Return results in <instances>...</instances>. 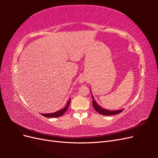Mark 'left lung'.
<instances>
[{
	"mask_svg": "<svg viewBox=\"0 0 158 158\" xmlns=\"http://www.w3.org/2000/svg\"><path fill=\"white\" fill-rule=\"evenodd\" d=\"M91 94H92V92H91ZM92 99H93L92 103H93L94 108L95 109V111L101 114H102V115H113V114H116L120 113L123 111V109L118 110V111L117 110V111H110V110L105 109L104 108H102V107L98 106V104L96 103V102H95L93 95H92Z\"/></svg>",
	"mask_w": 158,
	"mask_h": 158,
	"instance_id": "8db88e82",
	"label": "left lung"
}]
</instances>
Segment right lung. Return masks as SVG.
<instances>
[{"label": "right lung", "instance_id": "add662e5", "mask_svg": "<svg viewBox=\"0 0 158 158\" xmlns=\"http://www.w3.org/2000/svg\"><path fill=\"white\" fill-rule=\"evenodd\" d=\"M70 99L69 100V101L68 102V103H66V106L63 108V109H60V110H59V111H56V112H55V113H47V114H41L43 116H44V117H60V116H62L63 115V114L67 111V109H68V108H69V105H70Z\"/></svg>", "mask_w": 158, "mask_h": 158}]
</instances>
